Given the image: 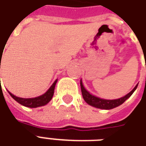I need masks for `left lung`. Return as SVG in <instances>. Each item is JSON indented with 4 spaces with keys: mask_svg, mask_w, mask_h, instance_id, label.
I'll list each match as a JSON object with an SVG mask.
<instances>
[{
    "mask_svg": "<svg viewBox=\"0 0 146 146\" xmlns=\"http://www.w3.org/2000/svg\"><path fill=\"white\" fill-rule=\"evenodd\" d=\"M80 86H81V91L82 97H83V99H84L85 101L87 104L91 105V106H94L95 108H101V109H107V110L118 107L120 104H123L127 99H128L131 97L132 94L134 93V90L137 87V85L129 94L125 95L124 97H123V98L115 99V100H104V99L97 98V97H95L94 95L90 94L84 88L83 85H82V80H80Z\"/></svg>",
    "mask_w": 146,
    "mask_h": 146,
    "instance_id": "1",
    "label": "left lung"
}]
</instances>
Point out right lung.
<instances>
[{"label":"right lung","mask_w":146,"mask_h":146,"mask_svg":"<svg viewBox=\"0 0 146 146\" xmlns=\"http://www.w3.org/2000/svg\"><path fill=\"white\" fill-rule=\"evenodd\" d=\"M57 82V79L52 83L50 88L48 89L47 91L45 92L44 94L41 95L39 97L34 98H18L15 95H13L9 92V94L12 96V98L17 101L18 103H19L23 106L28 107V108H37V107H40V106H43L45 105L46 104H48L49 101H51L52 98L54 94V89L55 86Z\"/></svg>","instance_id":"right-lung-1"}]
</instances>
